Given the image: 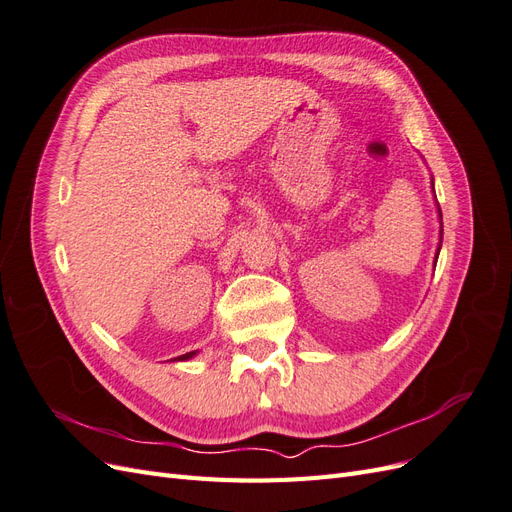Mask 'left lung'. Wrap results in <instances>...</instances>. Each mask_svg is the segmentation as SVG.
<instances>
[{"label":"left lung","instance_id":"left-lung-1","mask_svg":"<svg viewBox=\"0 0 512 512\" xmlns=\"http://www.w3.org/2000/svg\"><path fill=\"white\" fill-rule=\"evenodd\" d=\"M431 185H433V181H431ZM438 215H440V220H442V211H440V207H438ZM442 224V222H440ZM440 239H442V228H440ZM440 245H442V241H440ZM438 254H440V247H438V252H436V260H438Z\"/></svg>","mask_w":512,"mask_h":512}]
</instances>
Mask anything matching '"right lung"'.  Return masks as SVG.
<instances>
[{"label":"right lung","instance_id":"1","mask_svg":"<svg viewBox=\"0 0 512 512\" xmlns=\"http://www.w3.org/2000/svg\"><path fill=\"white\" fill-rule=\"evenodd\" d=\"M196 354V350L194 352H185V354H181V356H177V359H173V361H188V359H192V356Z\"/></svg>","mask_w":512,"mask_h":512}]
</instances>
